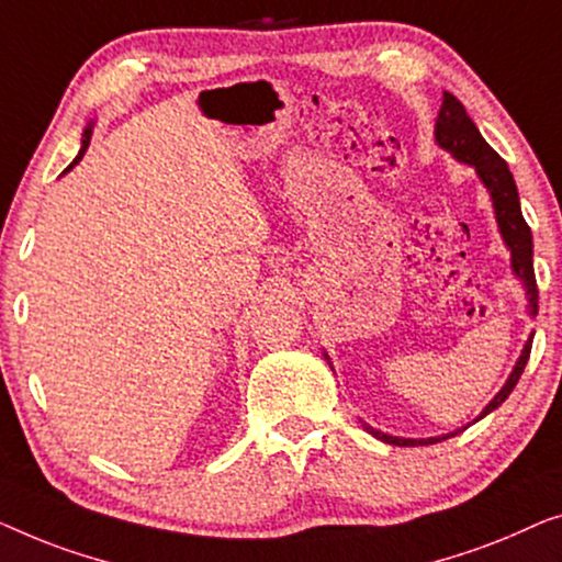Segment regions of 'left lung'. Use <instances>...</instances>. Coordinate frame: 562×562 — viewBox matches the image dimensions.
Instances as JSON below:
<instances>
[{
	"label": "left lung",
	"instance_id": "left-lung-1",
	"mask_svg": "<svg viewBox=\"0 0 562 562\" xmlns=\"http://www.w3.org/2000/svg\"><path fill=\"white\" fill-rule=\"evenodd\" d=\"M432 134H436L438 147L446 149L453 160L471 165V168L476 170L479 180L488 191V199H492V205H494L496 226H499L502 241H504V247L509 249V257H512V272H515V278L521 282V288H525L527 313L535 318L537 315V282H535V267H532V232H529L527 221H525V216H521L519 193H517L515 178H512L507 162H504L502 157L494 153L492 145L481 137L479 126L473 124L469 114H465L461 101H458L453 93H448V91H442V104H440V112L436 120V132ZM532 338H535V330L525 341V349H521L515 369H512V374L507 376V382H504L502 390L494 394V400L488 402L484 409H481V415L473 423H479L481 417L494 413V409L509 397L512 390H515L521 371H525V367H527L529 349H532ZM323 359H326L328 367L334 369V363H330V357L326 351H323ZM359 423L363 425V430L371 432L374 438L390 442V446H402V448L432 446V442L453 438V436H458V432H463L465 428H469V425H465V428H461V430L446 432V436H436V438H397V436H386V432L371 428L369 423H363V420H359Z\"/></svg>",
	"mask_w": 562,
	"mask_h": 562
}]
</instances>
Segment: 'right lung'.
<instances>
[{"mask_svg": "<svg viewBox=\"0 0 562 562\" xmlns=\"http://www.w3.org/2000/svg\"><path fill=\"white\" fill-rule=\"evenodd\" d=\"M91 132H93V124H89V126H86V130H83V137H81V149H78L76 160H74V162H70V165H68V168H66V170H63V172L74 170V168H76V165H78V162H81V157L86 155V149H89V142H91Z\"/></svg>", "mask_w": 562, "mask_h": 562, "instance_id": "right-lung-1", "label": "right lung"}]
</instances>
